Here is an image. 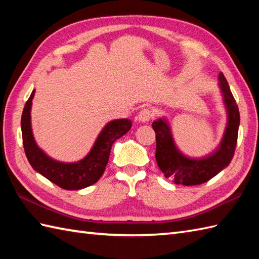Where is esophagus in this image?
Wrapping results in <instances>:
<instances>
[{
    "mask_svg": "<svg viewBox=\"0 0 259 259\" xmlns=\"http://www.w3.org/2000/svg\"><path fill=\"white\" fill-rule=\"evenodd\" d=\"M152 115H153V113L151 110L145 108L139 112L138 120L140 121V122H148V121H150V119L152 118Z\"/></svg>",
    "mask_w": 259,
    "mask_h": 259,
    "instance_id": "obj_1",
    "label": "esophagus"
}]
</instances>
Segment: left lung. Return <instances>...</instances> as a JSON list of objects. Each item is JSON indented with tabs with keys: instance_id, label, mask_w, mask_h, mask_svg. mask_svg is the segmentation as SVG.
Segmentation results:
<instances>
[{
	"instance_id": "8db88e82",
	"label": "left lung",
	"mask_w": 259,
	"mask_h": 259,
	"mask_svg": "<svg viewBox=\"0 0 259 259\" xmlns=\"http://www.w3.org/2000/svg\"><path fill=\"white\" fill-rule=\"evenodd\" d=\"M218 80L228 119L221 145L210 155L199 159L186 157L176 146L167 120L160 118L152 122L156 133L158 167L164 177L171 179L175 184L195 186L206 183L226 168L234 157L240 122L239 110L223 73H219Z\"/></svg>"
}]
</instances>
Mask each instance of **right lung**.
Wrapping results in <instances>:
<instances>
[{
  "label": "right lung",
  "mask_w": 259,
  "mask_h": 259,
  "mask_svg": "<svg viewBox=\"0 0 259 259\" xmlns=\"http://www.w3.org/2000/svg\"><path fill=\"white\" fill-rule=\"evenodd\" d=\"M35 90L26 101L21 117L23 147L27 160L36 172L51 183L67 190H79L89 187L100 179L109 160L113 142L125 135L131 128V120L117 119L110 121L88 155L76 162H60L49 157L37 147L31 128V107Z\"/></svg>",
  "instance_id": "add662e5"
}]
</instances>
